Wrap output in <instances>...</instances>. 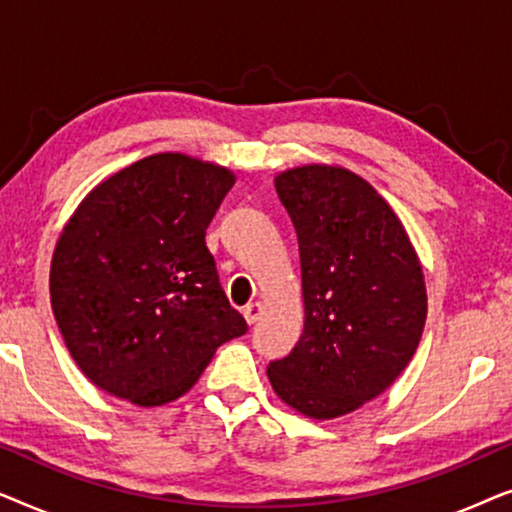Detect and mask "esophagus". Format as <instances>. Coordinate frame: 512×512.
Here are the masks:
<instances>
[{"instance_id": "1", "label": "esophagus", "mask_w": 512, "mask_h": 512, "mask_svg": "<svg viewBox=\"0 0 512 512\" xmlns=\"http://www.w3.org/2000/svg\"><path fill=\"white\" fill-rule=\"evenodd\" d=\"M261 312H263L261 303H249L244 307V319H247V324H256V321L261 319Z\"/></svg>"}]
</instances>
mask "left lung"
Segmentation results:
<instances>
[{
    "label": "left lung",
    "instance_id": "left-lung-1",
    "mask_svg": "<svg viewBox=\"0 0 512 512\" xmlns=\"http://www.w3.org/2000/svg\"><path fill=\"white\" fill-rule=\"evenodd\" d=\"M275 188L298 235L305 326L268 377L293 410L333 419L380 396L410 363L426 321L422 265L394 209L359 174L303 165Z\"/></svg>",
    "mask_w": 512,
    "mask_h": 512
}]
</instances>
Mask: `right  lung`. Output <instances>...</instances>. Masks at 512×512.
<instances>
[{
  "label": "right lung",
  "instance_id": "obj_1",
  "mask_svg": "<svg viewBox=\"0 0 512 512\" xmlns=\"http://www.w3.org/2000/svg\"><path fill=\"white\" fill-rule=\"evenodd\" d=\"M226 167L156 153L111 174L62 230L51 305L90 382L142 408L198 382L216 347L247 333L205 235L233 188Z\"/></svg>",
  "mask_w": 512,
  "mask_h": 512
}]
</instances>
